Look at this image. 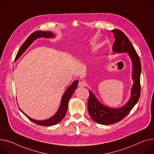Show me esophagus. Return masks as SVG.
<instances>
[{"instance_id": "34e87169", "label": "esophagus", "mask_w": 154, "mask_h": 154, "mask_svg": "<svg viewBox=\"0 0 154 154\" xmlns=\"http://www.w3.org/2000/svg\"><path fill=\"white\" fill-rule=\"evenodd\" d=\"M87 85V83L85 81H80L79 82V86L80 87H84Z\"/></svg>"}]
</instances>
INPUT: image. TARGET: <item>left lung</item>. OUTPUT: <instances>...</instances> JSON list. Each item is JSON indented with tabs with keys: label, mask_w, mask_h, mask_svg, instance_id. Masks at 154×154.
<instances>
[{
	"label": "left lung",
	"mask_w": 154,
	"mask_h": 154,
	"mask_svg": "<svg viewBox=\"0 0 154 154\" xmlns=\"http://www.w3.org/2000/svg\"><path fill=\"white\" fill-rule=\"evenodd\" d=\"M116 40L112 47L114 53L128 52L133 64L132 79L134 83L131 88V97L128 102L119 109L110 108L103 105L97 100L91 91H89L88 111L91 119L101 125H111L117 123L127 116L138 101L141 94L140 75L141 64L139 56L130 40L121 30L114 29Z\"/></svg>",
	"instance_id": "1"
}]
</instances>
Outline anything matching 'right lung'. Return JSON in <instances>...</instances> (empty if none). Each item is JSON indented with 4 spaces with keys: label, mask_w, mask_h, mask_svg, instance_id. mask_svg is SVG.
Here are the masks:
<instances>
[{
    "label": "right lung",
    "mask_w": 154,
    "mask_h": 154,
    "mask_svg": "<svg viewBox=\"0 0 154 154\" xmlns=\"http://www.w3.org/2000/svg\"><path fill=\"white\" fill-rule=\"evenodd\" d=\"M54 36V34L50 32V31H35L34 32L32 33L29 37L27 38L26 41L24 42V44L22 45L21 48H20L19 51H18V53L16 56L15 58V61H17L20 57L21 55L25 51V50L29 47V46L37 38L40 37H45V38H50L53 37ZM78 80H75L71 85L69 87L67 90L65 91L64 93L62 100L61 101V104L60 106L59 109L58 110L57 112L56 113L53 117L51 118L45 120H34L30 117H29L26 114H25L20 109V110L31 121L34 122L35 124H37L38 125L41 126H45V127H47V126H52L60 122L63 118L64 117L66 112L67 110V106H68V102L69 100L71 99V97L72 96V94L75 90V88H77V85H78Z\"/></svg>",
    "instance_id": "obj_1"
}]
</instances>
